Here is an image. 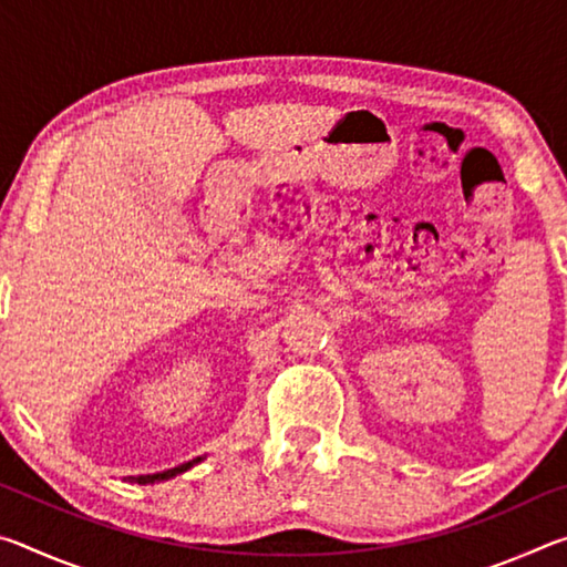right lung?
Masks as SVG:
<instances>
[{
    "label": "right lung",
    "instance_id": "add662e5",
    "mask_svg": "<svg viewBox=\"0 0 567 567\" xmlns=\"http://www.w3.org/2000/svg\"><path fill=\"white\" fill-rule=\"evenodd\" d=\"M205 457H195V460H189V463H182V465H177V467H172V470H162V473H155V475H130L127 480L130 483H137V485H155V483H162V480H169V477H175V475H182V473H187L189 467H195L197 463H203Z\"/></svg>",
    "mask_w": 567,
    "mask_h": 567
}]
</instances>
